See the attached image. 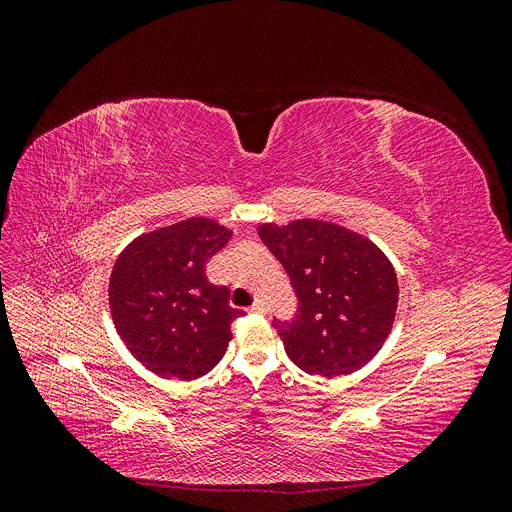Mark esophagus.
<instances>
[{
    "instance_id": "esophagus-1",
    "label": "esophagus",
    "mask_w": 512,
    "mask_h": 512,
    "mask_svg": "<svg viewBox=\"0 0 512 512\" xmlns=\"http://www.w3.org/2000/svg\"><path fill=\"white\" fill-rule=\"evenodd\" d=\"M250 312H252V314H265L267 307H265V303H262V301H256V303L250 307Z\"/></svg>"
}]
</instances>
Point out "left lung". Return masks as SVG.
Here are the masks:
<instances>
[{"label":"left lung","instance_id":"1","mask_svg":"<svg viewBox=\"0 0 512 512\" xmlns=\"http://www.w3.org/2000/svg\"><path fill=\"white\" fill-rule=\"evenodd\" d=\"M258 235L299 301L294 318L271 322L290 361L309 376L335 378L374 359L399 299L389 258L356 232L320 220L262 224Z\"/></svg>","mask_w":512,"mask_h":512}]
</instances>
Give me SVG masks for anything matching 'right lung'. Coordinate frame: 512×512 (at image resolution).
Instances as JSON below:
<instances>
[{
    "label": "right lung",
    "instance_id": "right-lung-1",
    "mask_svg": "<svg viewBox=\"0 0 512 512\" xmlns=\"http://www.w3.org/2000/svg\"><path fill=\"white\" fill-rule=\"evenodd\" d=\"M232 232L190 218L147 232L115 262L108 303L123 344L162 378L194 380L224 356L230 324L243 316L228 305L230 290L207 280L205 265Z\"/></svg>",
    "mask_w": 512,
    "mask_h": 512
}]
</instances>
